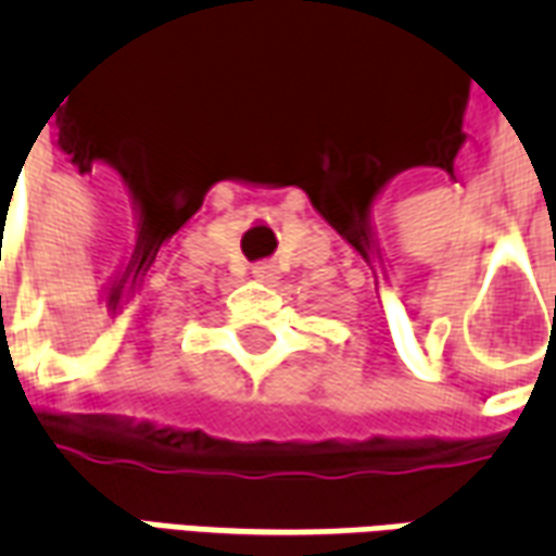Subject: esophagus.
<instances>
[{
    "label": "esophagus",
    "instance_id": "esophagus-1",
    "mask_svg": "<svg viewBox=\"0 0 556 556\" xmlns=\"http://www.w3.org/2000/svg\"><path fill=\"white\" fill-rule=\"evenodd\" d=\"M253 277L270 279V277H274V265H270V262H258V265L253 267Z\"/></svg>",
    "mask_w": 556,
    "mask_h": 556
}]
</instances>
